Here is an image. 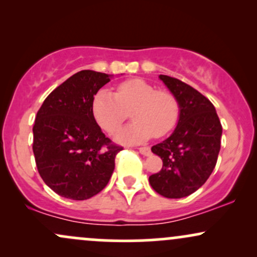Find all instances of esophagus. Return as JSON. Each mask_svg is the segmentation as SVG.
Listing matches in <instances>:
<instances>
[{
    "mask_svg": "<svg viewBox=\"0 0 257 257\" xmlns=\"http://www.w3.org/2000/svg\"><path fill=\"white\" fill-rule=\"evenodd\" d=\"M139 152L144 156H150L151 155V149L147 146H144V147H140V149H139Z\"/></svg>",
    "mask_w": 257,
    "mask_h": 257,
    "instance_id": "esophagus-1",
    "label": "esophagus"
}]
</instances>
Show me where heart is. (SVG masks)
<instances>
[{"instance_id":"obj_1","label":"heart","mask_w":257,"mask_h":257,"mask_svg":"<svg viewBox=\"0 0 257 257\" xmlns=\"http://www.w3.org/2000/svg\"><path fill=\"white\" fill-rule=\"evenodd\" d=\"M91 108L98 124L110 134L118 132L132 111L135 122L117 135L122 143H143L153 135L164 137L175 128L180 117V102L172 91L158 90L140 78L122 82L114 94L99 90Z\"/></svg>"}]
</instances>
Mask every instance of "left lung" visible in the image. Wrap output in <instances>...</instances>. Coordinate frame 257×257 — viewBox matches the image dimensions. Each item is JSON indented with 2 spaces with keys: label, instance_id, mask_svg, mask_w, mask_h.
<instances>
[{
  "label": "left lung",
  "instance_id": "obj_1",
  "mask_svg": "<svg viewBox=\"0 0 257 257\" xmlns=\"http://www.w3.org/2000/svg\"><path fill=\"white\" fill-rule=\"evenodd\" d=\"M180 102L175 131L167 140L152 146L163 161L150 176L153 190L166 198L187 197L205 184L213 173L221 147L222 125L210 100L178 78L159 75Z\"/></svg>",
  "mask_w": 257,
  "mask_h": 257
}]
</instances>
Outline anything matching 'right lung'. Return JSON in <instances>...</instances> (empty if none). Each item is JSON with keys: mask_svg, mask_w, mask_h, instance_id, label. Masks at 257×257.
<instances>
[{"mask_svg": "<svg viewBox=\"0 0 257 257\" xmlns=\"http://www.w3.org/2000/svg\"><path fill=\"white\" fill-rule=\"evenodd\" d=\"M107 82L106 73L82 70L55 88L36 114L32 151L37 170L65 198L84 200L104 190L123 150L105 137L91 108Z\"/></svg>", "mask_w": 257, "mask_h": 257, "instance_id": "1", "label": "right lung"}]
</instances>
